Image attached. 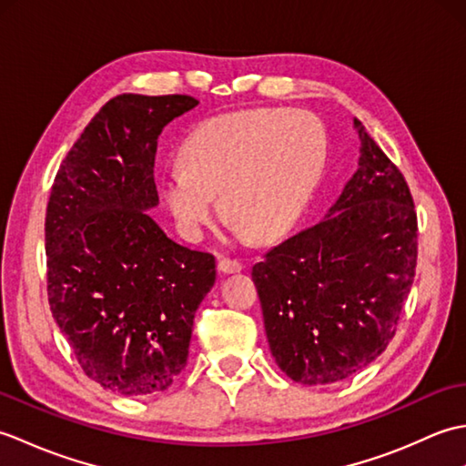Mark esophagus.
<instances>
[{
    "mask_svg": "<svg viewBox=\"0 0 466 466\" xmlns=\"http://www.w3.org/2000/svg\"><path fill=\"white\" fill-rule=\"evenodd\" d=\"M242 262L238 260H230V258H222L220 262H218V270H220L222 274H236V272H242Z\"/></svg>",
    "mask_w": 466,
    "mask_h": 466,
    "instance_id": "obj_1",
    "label": "esophagus"
}]
</instances>
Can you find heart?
Segmentation results:
<instances>
[{"label":"heart","instance_id":"b5f03b06","mask_svg":"<svg viewBox=\"0 0 466 466\" xmlns=\"http://www.w3.org/2000/svg\"><path fill=\"white\" fill-rule=\"evenodd\" d=\"M329 136L306 110L248 107L208 117L186 137L182 166L166 167L162 196L187 238H200L216 194L236 234L276 240L299 220L319 186Z\"/></svg>","mask_w":466,"mask_h":466}]
</instances>
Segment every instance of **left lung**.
Here are the masks:
<instances>
[{"label":"left lung","mask_w":466,"mask_h":466,"mask_svg":"<svg viewBox=\"0 0 466 466\" xmlns=\"http://www.w3.org/2000/svg\"><path fill=\"white\" fill-rule=\"evenodd\" d=\"M359 170L324 220L252 266L280 370L332 384L362 370L397 332L417 268V212L400 170L354 117Z\"/></svg>","instance_id":"obj_1"}]
</instances>
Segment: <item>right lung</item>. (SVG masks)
<instances>
[{
	"mask_svg": "<svg viewBox=\"0 0 466 466\" xmlns=\"http://www.w3.org/2000/svg\"><path fill=\"white\" fill-rule=\"evenodd\" d=\"M192 96H116L59 166L46 214L47 299L77 362L104 389L162 392L187 360L212 254L167 238L157 206V136Z\"/></svg>",
	"mask_w": 466,
	"mask_h": 466,
	"instance_id": "obj_1",
	"label": "right lung"
}]
</instances>
